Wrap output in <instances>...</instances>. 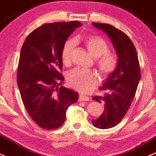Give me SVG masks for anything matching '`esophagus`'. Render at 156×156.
I'll return each mask as SVG.
<instances>
[{
	"label": "esophagus",
	"mask_w": 156,
	"mask_h": 156,
	"mask_svg": "<svg viewBox=\"0 0 156 156\" xmlns=\"http://www.w3.org/2000/svg\"><path fill=\"white\" fill-rule=\"evenodd\" d=\"M90 100V98L86 96H84L83 94H80V97H79V101H89Z\"/></svg>",
	"instance_id": "1"
}]
</instances>
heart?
Here are the masks:
<instances>
[{
    "mask_svg": "<svg viewBox=\"0 0 156 156\" xmlns=\"http://www.w3.org/2000/svg\"><path fill=\"white\" fill-rule=\"evenodd\" d=\"M77 40L66 41L61 51L62 63L69 66L71 62L75 43ZM85 45L87 51L94 58H98L97 64L101 74L105 76L111 75L118 66V57L116 54L109 51V45L104 39L98 36H90L85 40ZM68 83L76 90L83 93L91 91L98 82L97 73L94 71L75 69L69 73Z\"/></svg>",
    "mask_w": 156,
    "mask_h": 156,
    "instance_id": "obj_1",
    "label": "heart"
}]
</instances>
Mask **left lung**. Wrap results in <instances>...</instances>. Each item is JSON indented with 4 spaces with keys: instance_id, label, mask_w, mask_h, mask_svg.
Returning a JSON list of instances; mask_svg holds the SVG:
<instances>
[{
    "instance_id": "1",
    "label": "left lung",
    "mask_w": 156,
    "mask_h": 156,
    "mask_svg": "<svg viewBox=\"0 0 156 156\" xmlns=\"http://www.w3.org/2000/svg\"><path fill=\"white\" fill-rule=\"evenodd\" d=\"M92 25L108 36L118 57L116 70L100 87L105 91V95L93 97L105 105L102 114L91 121L93 125L99 129H108L119 123L128 111L136 95L141 71L136 48L123 31L110 24L92 23Z\"/></svg>"
}]
</instances>
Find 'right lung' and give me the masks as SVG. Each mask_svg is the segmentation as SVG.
<instances>
[{
	"label": "right lung",
	"mask_w": 156,
	"mask_h": 156,
	"mask_svg": "<svg viewBox=\"0 0 156 156\" xmlns=\"http://www.w3.org/2000/svg\"><path fill=\"white\" fill-rule=\"evenodd\" d=\"M83 24L78 21L45 23L34 29L23 44L17 81L28 113L40 127L58 128L67 108L79 94L61 86L64 78L61 51L68 37Z\"/></svg>",
	"instance_id": "right-lung-1"
}]
</instances>
